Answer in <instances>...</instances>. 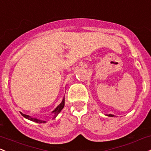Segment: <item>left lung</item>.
<instances>
[{"label":"left lung","mask_w":151,"mask_h":151,"mask_svg":"<svg viewBox=\"0 0 151 151\" xmlns=\"http://www.w3.org/2000/svg\"><path fill=\"white\" fill-rule=\"evenodd\" d=\"M107 116H109V117H114V115H111V114H109V115H107Z\"/></svg>","instance_id":"left-lung-1"}]
</instances>
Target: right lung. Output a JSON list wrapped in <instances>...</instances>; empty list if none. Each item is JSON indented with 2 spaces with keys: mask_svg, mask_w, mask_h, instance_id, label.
I'll use <instances>...</instances> for the list:
<instances>
[{
  "mask_svg": "<svg viewBox=\"0 0 151 151\" xmlns=\"http://www.w3.org/2000/svg\"><path fill=\"white\" fill-rule=\"evenodd\" d=\"M64 99H63L62 102H61L60 105H58V107H57V108H56L55 110H54L52 112H54V118H55V117H57L58 114H59V112H61V110H62L63 108H64ZM21 115H22L23 116H24V117H26V118L29 119V120H31V121H34V122H37V123H44V122H46V121H44V120H38V119H36V118H33V117H30L29 115H25V114H23L22 112H21Z\"/></svg>",
  "mask_w": 151,
  "mask_h": 151,
  "instance_id": "add662e5",
  "label": "right lung"
}]
</instances>
